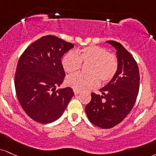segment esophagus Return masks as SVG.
I'll use <instances>...</instances> for the list:
<instances>
[{"label": "esophagus", "mask_w": 156, "mask_h": 156, "mask_svg": "<svg viewBox=\"0 0 156 156\" xmlns=\"http://www.w3.org/2000/svg\"><path fill=\"white\" fill-rule=\"evenodd\" d=\"M73 91H74L75 94H80V91H78V90L73 89Z\"/></svg>", "instance_id": "esophagus-1"}]
</instances>
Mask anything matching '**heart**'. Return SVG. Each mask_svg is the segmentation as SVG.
<instances>
[{
  "instance_id": "b5f03b06",
  "label": "heart",
  "mask_w": 156,
  "mask_h": 156,
  "mask_svg": "<svg viewBox=\"0 0 156 156\" xmlns=\"http://www.w3.org/2000/svg\"><path fill=\"white\" fill-rule=\"evenodd\" d=\"M82 64L87 65L86 72L68 76L66 83L73 89L82 91L94 87L98 83L104 85L115 78L119 70V60L114 54L99 46H89L68 52L62 59L64 70L68 73L77 72Z\"/></svg>"
}]
</instances>
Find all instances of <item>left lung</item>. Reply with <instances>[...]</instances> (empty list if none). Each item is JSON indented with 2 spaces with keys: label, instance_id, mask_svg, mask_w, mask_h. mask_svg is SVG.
I'll list each match as a JSON object with an SVG mask.
<instances>
[{
  "label": "left lung",
  "instance_id": "left-lung-1",
  "mask_svg": "<svg viewBox=\"0 0 156 156\" xmlns=\"http://www.w3.org/2000/svg\"><path fill=\"white\" fill-rule=\"evenodd\" d=\"M107 42L117 50L119 70L111 81L99 89L102 94L91 93V101L85 108L89 121L102 129L112 128L128 115L140 89V72L136 60L120 43Z\"/></svg>",
  "mask_w": 156,
  "mask_h": 156
}]
</instances>
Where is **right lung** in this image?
Segmentation results:
<instances>
[{"instance_id": "add662e5", "label": "right lung", "mask_w": 156, "mask_h": 156, "mask_svg": "<svg viewBox=\"0 0 156 156\" xmlns=\"http://www.w3.org/2000/svg\"><path fill=\"white\" fill-rule=\"evenodd\" d=\"M73 47L71 43L46 35L30 45L19 59L14 78L16 97L25 113L37 123L57 120L74 95L70 87L55 91L65 77L62 57Z\"/></svg>"}]
</instances>
